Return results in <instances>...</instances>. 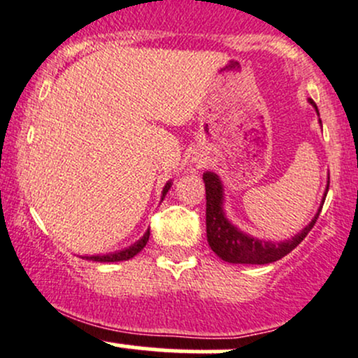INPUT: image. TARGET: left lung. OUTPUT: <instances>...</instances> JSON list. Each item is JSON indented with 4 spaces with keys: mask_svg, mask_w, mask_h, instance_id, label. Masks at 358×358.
<instances>
[{
    "mask_svg": "<svg viewBox=\"0 0 358 358\" xmlns=\"http://www.w3.org/2000/svg\"><path fill=\"white\" fill-rule=\"evenodd\" d=\"M309 102L317 110V106L314 103L313 99H309ZM203 180H205L206 189V239H208L211 251L215 255L222 257L227 263L234 264H268L273 263V261L282 259L288 252L294 251L316 224L322 205H324L326 193L329 189L328 180L321 206H319L316 217L310 220V224L306 229H302L297 236L288 241L271 242L255 239V237L241 232L237 227H234L227 220L224 213V187H222L220 178L215 172H205Z\"/></svg>",
    "mask_w": 358,
    "mask_h": 358,
    "instance_id": "left-lung-1",
    "label": "left lung"
}]
</instances>
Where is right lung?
Listing matches in <instances>:
<instances>
[{
	"label": "right lung",
	"mask_w": 358,
	"mask_h": 358,
	"mask_svg": "<svg viewBox=\"0 0 358 358\" xmlns=\"http://www.w3.org/2000/svg\"><path fill=\"white\" fill-rule=\"evenodd\" d=\"M171 189V180H169L167 184H165L164 191H162V199L165 198V194H167V191ZM148 237H150V230L145 232V236L141 237L140 241L134 242L133 245H129V248L122 249V251H117V252H110V255H102V256H85V259H90V261H99V263H116V261H126V259H131L138 255V252L141 251V249L147 245L148 242Z\"/></svg>",
	"instance_id": "obj_1"
}]
</instances>
